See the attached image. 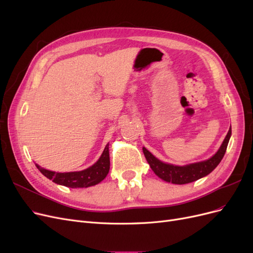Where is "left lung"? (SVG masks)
I'll use <instances>...</instances> for the list:
<instances>
[{"label":"left lung","instance_id":"obj_1","mask_svg":"<svg viewBox=\"0 0 253 253\" xmlns=\"http://www.w3.org/2000/svg\"><path fill=\"white\" fill-rule=\"evenodd\" d=\"M231 137V126L229 128L228 134L221 143L218 151L211 158L204 160V162L191 164L187 166H174L170 164H165L160 162L154 155L145 148H142L145 159L149 163L151 169L158 176L159 178L164 179L167 182L176 183V185H185L200 179L204 176L210 174L223 159L229 139Z\"/></svg>","mask_w":253,"mask_h":253}]
</instances>
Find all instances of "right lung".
Instances as JSON below:
<instances>
[{
	"label": "right lung",
	"instance_id": "right-lung-1",
	"mask_svg": "<svg viewBox=\"0 0 253 253\" xmlns=\"http://www.w3.org/2000/svg\"><path fill=\"white\" fill-rule=\"evenodd\" d=\"M36 167L45 177L51 179L53 182L61 186H65L68 188H87L90 186H95L102 181L110 171L109 143L105 145V149L100 158L98 159V162L83 171L59 173L44 169V168H41L37 164Z\"/></svg>",
	"mask_w": 253,
	"mask_h": 253
}]
</instances>
